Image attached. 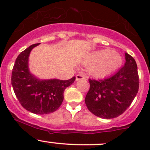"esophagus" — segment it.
<instances>
[{"mask_svg":"<svg viewBox=\"0 0 150 150\" xmlns=\"http://www.w3.org/2000/svg\"><path fill=\"white\" fill-rule=\"evenodd\" d=\"M86 79V76L83 75H81V74H78L75 77V80L76 81H80V80H85Z\"/></svg>","mask_w":150,"mask_h":150,"instance_id":"34e87169","label":"esophagus"}]
</instances>
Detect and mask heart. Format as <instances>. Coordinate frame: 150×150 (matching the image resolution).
I'll list each match as a JSON object with an SVG mask.
<instances>
[{
	"label": "heart",
	"mask_w": 150,
	"mask_h": 150,
	"mask_svg": "<svg viewBox=\"0 0 150 150\" xmlns=\"http://www.w3.org/2000/svg\"><path fill=\"white\" fill-rule=\"evenodd\" d=\"M86 64L90 75L102 78L117 70L122 62L121 56L111 50H99L92 52L88 56Z\"/></svg>",
	"instance_id": "1"
}]
</instances>
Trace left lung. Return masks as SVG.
I'll use <instances>...</instances> for the list:
<instances>
[{"label": "left lung", "mask_w": 150, "mask_h": 150, "mask_svg": "<svg viewBox=\"0 0 150 150\" xmlns=\"http://www.w3.org/2000/svg\"><path fill=\"white\" fill-rule=\"evenodd\" d=\"M125 63L114 75L104 80L89 79L90 89L85 99L91 113L104 119L122 114L137 96L139 87L135 59L125 53Z\"/></svg>", "instance_id": "left-lung-1"}]
</instances>
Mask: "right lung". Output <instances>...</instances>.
I'll return each mask as SVG.
<instances>
[{
    "instance_id": "add662e5",
    "label": "right lung",
    "mask_w": 150,
    "mask_h": 150,
    "mask_svg": "<svg viewBox=\"0 0 150 150\" xmlns=\"http://www.w3.org/2000/svg\"><path fill=\"white\" fill-rule=\"evenodd\" d=\"M40 43L33 44L20 53L12 70L11 85L21 105L28 111L38 115L49 114L58 110L64 99V91L74 83L75 77L62 81L41 80L30 72L29 56L32 49Z\"/></svg>"
}]
</instances>
